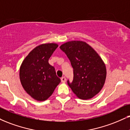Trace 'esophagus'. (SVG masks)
I'll return each mask as SVG.
<instances>
[{"label": "esophagus", "mask_w": 130, "mask_h": 130, "mask_svg": "<svg viewBox=\"0 0 130 130\" xmlns=\"http://www.w3.org/2000/svg\"><path fill=\"white\" fill-rule=\"evenodd\" d=\"M66 80H67V79L65 77H62V78H61V82H62V83H65V82H66Z\"/></svg>", "instance_id": "34e87169"}]
</instances>
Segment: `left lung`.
I'll list each match as a JSON object with an SVG mask.
<instances>
[{
	"label": "left lung",
	"instance_id": "left-lung-1",
	"mask_svg": "<svg viewBox=\"0 0 130 130\" xmlns=\"http://www.w3.org/2000/svg\"><path fill=\"white\" fill-rule=\"evenodd\" d=\"M60 48L73 68V80L71 83L67 81L68 85L80 99H91L99 93L105 82L107 70L104 61L85 42H68Z\"/></svg>",
	"mask_w": 130,
	"mask_h": 130
}]
</instances>
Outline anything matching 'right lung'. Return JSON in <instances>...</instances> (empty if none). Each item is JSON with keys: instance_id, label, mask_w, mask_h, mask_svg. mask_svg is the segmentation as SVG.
<instances>
[{"instance_id": "obj_1", "label": "right lung", "mask_w": 130, "mask_h": 130, "mask_svg": "<svg viewBox=\"0 0 130 130\" xmlns=\"http://www.w3.org/2000/svg\"><path fill=\"white\" fill-rule=\"evenodd\" d=\"M58 45L45 43L34 48L25 58L20 68V80L25 91L36 101H43L51 96L59 83L55 68L48 60Z\"/></svg>"}]
</instances>
